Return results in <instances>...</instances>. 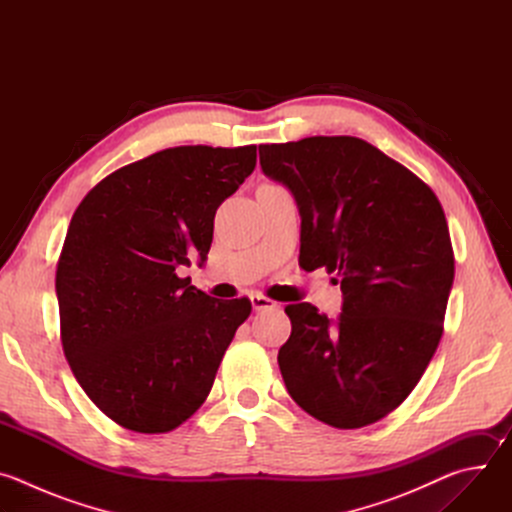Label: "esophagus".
Returning a JSON list of instances; mask_svg holds the SVG:
<instances>
[{"instance_id": "1", "label": "esophagus", "mask_w": 512, "mask_h": 512, "mask_svg": "<svg viewBox=\"0 0 512 512\" xmlns=\"http://www.w3.org/2000/svg\"><path fill=\"white\" fill-rule=\"evenodd\" d=\"M251 304H253V310L261 312V310H273L277 306V302H273L271 298L263 296V294H253L251 296Z\"/></svg>"}]
</instances>
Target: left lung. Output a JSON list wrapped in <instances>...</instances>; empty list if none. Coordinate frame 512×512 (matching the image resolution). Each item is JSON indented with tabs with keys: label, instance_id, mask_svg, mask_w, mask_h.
Here are the masks:
<instances>
[{
	"label": "left lung",
	"instance_id": "left-lung-1",
	"mask_svg": "<svg viewBox=\"0 0 512 512\" xmlns=\"http://www.w3.org/2000/svg\"><path fill=\"white\" fill-rule=\"evenodd\" d=\"M259 160L300 206V267L336 273L344 296L334 324L308 302L285 306V387L326 425H371L409 397L444 334L454 283L444 208L421 178L358 137L263 143Z\"/></svg>",
	"mask_w": 512,
	"mask_h": 512
}]
</instances>
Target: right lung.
<instances>
[{
    "instance_id": "right-lung-1",
    "label": "right lung",
    "mask_w": 512,
    "mask_h": 512,
    "mask_svg": "<svg viewBox=\"0 0 512 512\" xmlns=\"http://www.w3.org/2000/svg\"><path fill=\"white\" fill-rule=\"evenodd\" d=\"M257 145H180L103 178L72 214L56 265L70 371L117 425L166 433L206 401L251 300H216L176 271L206 259L214 214Z\"/></svg>"
}]
</instances>
